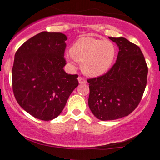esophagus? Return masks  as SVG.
Listing matches in <instances>:
<instances>
[{
  "mask_svg": "<svg viewBox=\"0 0 160 160\" xmlns=\"http://www.w3.org/2000/svg\"><path fill=\"white\" fill-rule=\"evenodd\" d=\"M78 80H79V83H80V84H85L86 82H87V80H85V78L82 77V76H79Z\"/></svg>",
  "mask_w": 160,
  "mask_h": 160,
  "instance_id": "1",
  "label": "esophagus"
}]
</instances>
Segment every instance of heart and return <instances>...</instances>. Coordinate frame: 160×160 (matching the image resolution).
<instances>
[{"mask_svg":"<svg viewBox=\"0 0 160 160\" xmlns=\"http://www.w3.org/2000/svg\"><path fill=\"white\" fill-rule=\"evenodd\" d=\"M115 53V47L111 42L83 37L72 45L71 55H67V59L70 63L75 59L81 63L82 71L86 75L99 76L110 68Z\"/></svg>","mask_w":160,"mask_h":160,"instance_id":"1","label":"heart"}]
</instances>
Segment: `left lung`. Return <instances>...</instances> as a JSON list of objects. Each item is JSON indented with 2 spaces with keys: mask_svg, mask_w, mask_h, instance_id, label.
I'll list each match as a JSON object with an SVG mask.
<instances>
[{
  "mask_svg": "<svg viewBox=\"0 0 160 160\" xmlns=\"http://www.w3.org/2000/svg\"><path fill=\"white\" fill-rule=\"evenodd\" d=\"M119 51L116 63L105 74L87 80L88 106L100 120L128 116L137 108L147 86L148 68L139 47L125 38H111Z\"/></svg>",
  "mask_w": 160,
  "mask_h": 160,
  "instance_id": "left-lung-1",
  "label": "left lung"
}]
</instances>
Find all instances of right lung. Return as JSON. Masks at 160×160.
<instances>
[{"mask_svg":"<svg viewBox=\"0 0 160 160\" xmlns=\"http://www.w3.org/2000/svg\"><path fill=\"white\" fill-rule=\"evenodd\" d=\"M67 37L43 31L30 38L16 51L12 69L15 99L36 118L50 121L59 116L73 90L78 75L64 72Z\"/></svg>","mask_w":160,"mask_h":160,"instance_id":"right-lung-1","label":"right lung"}]
</instances>
